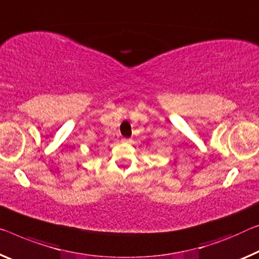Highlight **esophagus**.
<instances>
[{
    "label": "esophagus",
    "instance_id": "34e87169",
    "mask_svg": "<svg viewBox=\"0 0 259 259\" xmlns=\"http://www.w3.org/2000/svg\"><path fill=\"white\" fill-rule=\"evenodd\" d=\"M130 141H131V139H126V138L122 139V142H130Z\"/></svg>",
    "mask_w": 259,
    "mask_h": 259
}]
</instances>
